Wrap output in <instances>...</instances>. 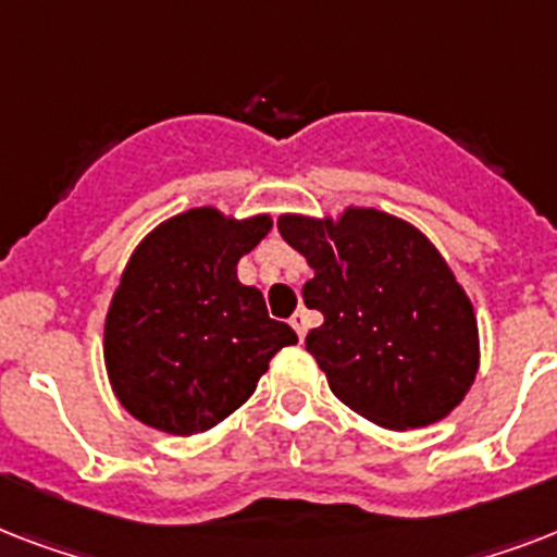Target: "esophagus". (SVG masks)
I'll return each mask as SVG.
<instances>
[{"label":"esophagus","mask_w":557,"mask_h":557,"mask_svg":"<svg viewBox=\"0 0 557 557\" xmlns=\"http://www.w3.org/2000/svg\"><path fill=\"white\" fill-rule=\"evenodd\" d=\"M292 326H295L297 338L304 341L306 338V330H309V318H306V312H295V318H292Z\"/></svg>","instance_id":"1"}]
</instances>
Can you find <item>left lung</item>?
Wrapping results in <instances>:
<instances>
[{
    "instance_id": "1",
    "label": "left lung",
    "mask_w": 557,
    "mask_h": 557,
    "mask_svg": "<svg viewBox=\"0 0 557 557\" xmlns=\"http://www.w3.org/2000/svg\"><path fill=\"white\" fill-rule=\"evenodd\" d=\"M277 227L314 271L304 300L323 323L306 349L332 393L389 431L445 419L474 384L480 335L466 288L431 239L375 208L283 213Z\"/></svg>"
}]
</instances>
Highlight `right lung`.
<instances>
[{"instance_id": "1", "label": "right lung", "mask_w": 557, "mask_h": 557, "mask_svg": "<svg viewBox=\"0 0 557 557\" xmlns=\"http://www.w3.org/2000/svg\"><path fill=\"white\" fill-rule=\"evenodd\" d=\"M271 216L231 219L193 208L161 222L135 248L103 326L117 401L156 431H210L245 405L269 361L297 344L271 321L262 292L236 277Z\"/></svg>"}]
</instances>
